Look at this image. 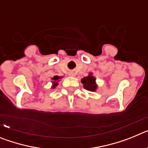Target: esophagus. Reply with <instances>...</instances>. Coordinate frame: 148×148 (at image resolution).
<instances>
[{"mask_svg": "<svg viewBox=\"0 0 148 148\" xmlns=\"http://www.w3.org/2000/svg\"><path fill=\"white\" fill-rule=\"evenodd\" d=\"M70 76H75V74L74 73H70Z\"/></svg>", "mask_w": 148, "mask_h": 148, "instance_id": "34e87169", "label": "esophagus"}]
</instances>
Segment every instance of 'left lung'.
Instances as JSON below:
<instances>
[{
	"mask_svg": "<svg viewBox=\"0 0 148 148\" xmlns=\"http://www.w3.org/2000/svg\"><path fill=\"white\" fill-rule=\"evenodd\" d=\"M82 83L83 84L84 87L89 91L95 92L97 89V84L95 83V78L92 76V73H90L88 76L84 77L82 79Z\"/></svg>",
	"mask_w": 148,
	"mask_h": 148,
	"instance_id": "8db88e82",
	"label": "left lung"
}]
</instances>
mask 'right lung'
I'll list each match as a JSON object with an SVG mask.
<instances>
[{"label": "right lung", "instance_id": "1", "mask_svg": "<svg viewBox=\"0 0 148 148\" xmlns=\"http://www.w3.org/2000/svg\"><path fill=\"white\" fill-rule=\"evenodd\" d=\"M61 78V77L58 76V75H56V76H54L53 78H52V80L53 81V87H52L53 88H55L56 86L58 85V81Z\"/></svg>", "mask_w": 148, "mask_h": 148}]
</instances>
